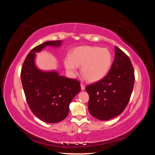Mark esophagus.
Segmentation results:
<instances>
[{
	"label": "esophagus",
	"instance_id": "1",
	"mask_svg": "<svg viewBox=\"0 0 155 155\" xmlns=\"http://www.w3.org/2000/svg\"><path fill=\"white\" fill-rule=\"evenodd\" d=\"M81 90H85V85H83V84H82V83L81 84Z\"/></svg>",
	"mask_w": 155,
	"mask_h": 155
}]
</instances>
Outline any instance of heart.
Wrapping results in <instances>:
<instances>
[{
  "label": "heart",
  "instance_id": "1",
  "mask_svg": "<svg viewBox=\"0 0 155 155\" xmlns=\"http://www.w3.org/2000/svg\"><path fill=\"white\" fill-rule=\"evenodd\" d=\"M112 55L108 49L94 46H78L64 59L65 69L73 74L81 66V72L89 82L95 83L105 77L111 68Z\"/></svg>",
  "mask_w": 155,
  "mask_h": 155
}]
</instances>
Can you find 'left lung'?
<instances>
[{
	"label": "left lung",
	"mask_w": 155,
	"mask_h": 155,
	"mask_svg": "<svg viewBox=\"0 0 155 155\" xmlns=\"http://www.w3.org/2000/svg\"><path fill=\"white\" fill-rule=\"evenodd\" d=\"M115 52L114 63L106 77L85 88L90 96L89 111L100 120H109L121 114L134 86V69L129 57L117 46Z\"/></svg>",
	"instance_id": "1"
}]
</instances>
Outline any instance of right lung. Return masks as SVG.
Here are the masks:
<instances>
[{
    "label": "right lung",
    "mask_w": 155,
    "mask_h": 155,
    "mask_svg": "<svg viewBox=\"0 0 155 155\" xmlns=\"http://www.w3.org/2000/svg\"><path fill=\"white\" fill-rule=\"evenodd\" d=\"M62 41H49L30 51L21 70V81L27 103L33 114L47 123L62 121L69 113L72 99L81 91L78 80L59 76L56 71L44 72L35 64V52L46 46H60Z\"/></svg>",
    "instance_id": "add662e5"
}]
</instances>
